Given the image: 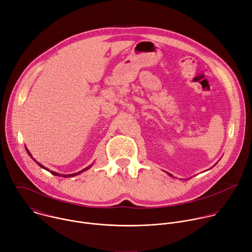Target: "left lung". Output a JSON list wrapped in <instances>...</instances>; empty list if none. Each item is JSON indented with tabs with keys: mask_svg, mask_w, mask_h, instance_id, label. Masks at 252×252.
<instances>
[{
	"mask_svg": "<svg viewBox=\"0 0 252 252\" xmlns=\"http://www.w3.org/2000/svg\"><path fill=\"white\" fill-rule=\"evenodd\" d=\"M168 174H169V175H170V176H172V175H171V174H170V173H168Z\"/></svg>",
	"mask_w": 252,
	"mask_h": 252,
	"instance_id": "8db88e82",
	"label": "left lung"
}]
</instances>
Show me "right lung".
Returning a JSON list of instances; mask_svg holds the SVG:
<instances>
[{
  "label": "right lung",
  "instance_id": "right-lung-1",
  "mask_svg": "<svg viewBox=\"0 0 252 252\" xmlns=\"http://www.w3.org/2000/svg\"><path fill=\"white\" fill-rule=\"evenodd\" d=\"M26 150H27V153H28V154H29V156H30V157H32V155H31V154H30V152H29V150H28V149H26ZM32 159H33V158H32ZM33 160H34V161H35V159H33ZM35 162H37V163H38V164H39V165H40V166H41V167H43V168H45V169H46V170H48V171H50V170H49V169H48V168H47V167H45V166H44V165H42V164H41V163H39V162H38V161H35ZM91 166H92V165H89V166H88V167H86V168H85V169H83V170H81V171H79V172H77V173H71V174H61V173H58V172H55V171H52V170H51V173H52V174H54V175H57V176H63V177H73V176H75V175H78V174H80V173H81V172H83V171H85V170H87V169H89V168H90V167H91Z\"/></svg>",
  "mask_w": 252,
  "mask_h": 252
}]
</instances>
